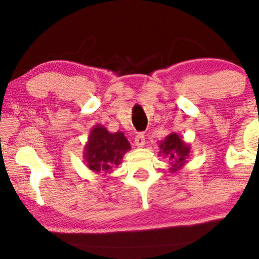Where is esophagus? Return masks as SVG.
<instances>
[{"mask_svg":"<svg viewBox=\"0 0 259 259\" xmlns=\"http://www.w3.org/2000/svg\"><path fill=\"white\" fill-rule=\"evenodd\" d=\"M134 144L138 147H143L145 145V136H144V133H138L136 138H134Z\"/></svg>","mask_w":259,"mask_h":259,"instance_id":"1","label":"esophagus"}]
</instances>
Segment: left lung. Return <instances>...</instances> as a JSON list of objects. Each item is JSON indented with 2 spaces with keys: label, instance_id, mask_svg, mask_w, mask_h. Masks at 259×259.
Masks as SVG:
<instances>
[{
  "label": "left lung",
  "instance_id": "left-lung-1",
  "mask_svg": "<svg viewBox=\"0 0 259 259\" xmlns=\"http://www.w3.org/2000/svg\"><path fill=\"white\" fill-rule=\"evenodd\" d=\"M159 153H163L171 162L170 170L172 172L184 165L190 153V146L187 145L177 133L169 134L163 142L159 143Z\"/></svg>",
  "mask_w": 259,
  "mask_h": 259
}]
</instances>
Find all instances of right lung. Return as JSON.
Masks as SVG:
<instances>
[{
  "label": "right lung",
  "mask_w": 259,
  "mask_h": 259,
  "mask_svg": "<svg viewBox=\"0 0 259 259\" xmlns=\"http://www.w3.org/2000/svg\"><path fill=\"white\" fill-rule=\"evenodd\" d=\"M128 150L131 145L122 132L109 133L106 127L96 125L84 147V162L95 172L110 174Z\"/></svg>",
  "instance_id": "1"
}]
</instances>
